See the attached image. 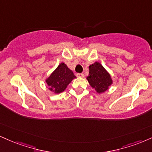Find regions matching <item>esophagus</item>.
I'll use <instances>...</instances> for the list:
<instances>
[{
  "instance_id": "esophagus-1",
  "label": "esophagus",
  "mask_w": 152,
  "mask_h": 152,
  "mask_svg": "<svg viewBox=\"0 0 152 152\" xmlns=\"http://www.w3.org/2000/svg\"><path fill=\"white\" fill-rule=\"evenodd\" d=\"M77 77H80V78H83L84 77V74H76Z\"/></svg>"
}]
</instances>
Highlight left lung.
Segmentation results:
<instances>
[{"label": "left lung", "instance_id": "8db88e82", "mask_svg": "<svg viewBox=\"0 0 152 152\" xmlns=\"http://www.w3.org/2000/svg\"><path fill=\"white\" fill-rule=\"evenodd\" d=\"M89 74L87 76L90 86L96 91L97 93H104L109 89L113 81L108 71L99 62H95L89 66Z\"/></svg>", "mask_w": 152, "mask_h": 152}]
</instances>
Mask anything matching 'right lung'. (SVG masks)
<instances>
[{
	"instance_id": "right-lung-1",
	"label": "right lung",
	"mask_w": 152,
	"mask_h": 152,
	"mask_svg": "<svg viewBox=\"0 0 152 152\" xmlns=\"http://www.w3.org/2000/svg\"><path fill=\"white\" fill-rule=\"evenodd\" d=\"M75 78L76 76L73 71L64 63H61L49 77L46 78V82L48 86V89L55 94H59L65 91L68 85Z\"/></svg>"
}]
</instances>
